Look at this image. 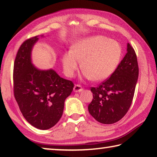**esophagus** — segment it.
I'll use <instances>...</instances> for the list:
<instances>
[{
	"mask_svg": "<svg viewBox=\"0 0 157 157\" xmlns=\"http://www.w3.org/2000/svg\"><path fill=\"white\" fill-rule=\"evenodd\" d=\"M82 90H83V89H82V87L79 84H75L73 88L74 92H81Z\"/></svg>",
	"mask_w": 157,
	"mask_h": 157,
	"instance_id": "obj_1",
	"label": "esophagus"
}]
</instances>
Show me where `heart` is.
Returning <instances> with one entry per match:
<instances>
[{"mask_svg":"<svg viewBox=\"0 0 157 157\" xmlns=\"http://www.w3.org/2000/svg\"><path fill=\"white\" fill-rule=\"evenodd\" d=\"M121 55V47L116 41L103 36L87 37L76 42L71 51L63 55V70L71 78L82 62L84 77L94 81L104 80L116 70Z\"/></svg>","mask_w":157,"mask_h":157,"instance_id":"heart-1","label":"heart"}]
</instances>
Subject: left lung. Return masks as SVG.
<instances>
[{
    "label": "left lung",
    "instance_id": "1",
    "mask_svg": "<svg viewBox=\"0 0 157 157\" xmlns=\"http://www.w3.org/2000/svg\"><path fill=\"white\" fill-rule=\"evenodd\" d=\"M127 52L111 75L91 87L93 100L89 112L98 122L113 124L123 118L131 107L139 77L134 49L127 44Z\"/></svg>",
    "mask_w": 157,
    "mask_h": 157
}]
</instances>
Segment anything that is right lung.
Returning a JSON list of instances; mask_svg holds the SVG:
<instances>
[{
    "label": "right lung",
    "instance_id": "add662e5",
    "mask_svg": "<svg viewBox=\"0 0 157 157\" xmlns=\"http://www.w3.org/2000/svg\"><path fill=\"white\" fill-rule=\"evenodd\" d=\"M35 36L23 41L16 56L13 82L14 95L21 112L29 123L39 129L55 126L62 117L66 98L73 91L72 81L55 71H41L31 62Z\"/></svg>",
    "mask_w": 157,
    "mask_h": 157
}]
</instances>
